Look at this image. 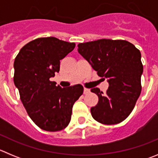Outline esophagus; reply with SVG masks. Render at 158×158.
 I'll list each match as a JSON object with an SVG mask.
<instances>
[{
    "label": "esophagus",
    "mask_w": 158,
    "mask_h": 158,
    "mask_svg": "<svg viewBox=\"0 0 158 158\" xmlns=\"http://www.w3.org/2000/svg\"><path fill=\"white\" fill-rule=\"evenodd\" d=\"M89 92H90L89 89H87V88H84V90H83L84 94H89Z\"/></svg>",
    "instance_id": "obj_1"
}]
</instances>
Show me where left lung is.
I'll return each instance as SVG.
<instances>
[{
	"instance_id": "1",
	"label": "left lung",
	"mask_w": 158,
	"mask_h": 158,
	"mask_svg": "<svg viewBox=\"0 0 158 158\" xmlns=\"http://www.w3.org/2000/svg\"><path fill=\"white\" fill-rule=\"evenodd\" d=\"M78 51L109 83L105 94L98 88L91 89L98 96V103L90 109L93 118L104 125L123 122L133 110L142 89L143 66L139 50L129 41L101 39L80 43Z\"/></svg>"
}]
</instances>
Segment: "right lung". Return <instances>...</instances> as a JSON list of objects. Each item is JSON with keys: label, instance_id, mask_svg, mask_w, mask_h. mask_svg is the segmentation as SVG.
<instances>
[{"label": "right lung", "instance_id": "add662e5", "mask_svg": "<svg viewBox=\"0 0 158 158\" xmlns=\"http://www.w3.org/2000/svg\"><path fill=\"white\" fill-rule=\"evenodd\" d=\"M75 43L55 37H40L20 50L14 61V83L28 115L38 127L48 132L69 126L72 107L83 93L78 84L56 86L51 78L60 70V60L73 51Z\"/></svg>", "mask_w": 158, "mask_h": 158}]
</instances>
